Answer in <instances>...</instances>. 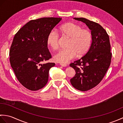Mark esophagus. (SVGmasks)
I'll use <instances>...</instances> for the list:
<instances>
[{
  "mask_svg": "<svg viewBox=\"0 0 123 123\" xmlns=\"http://www.w3.org/2000/svg\"><path fill=\"white\" fill-rule=\"evenodd\" d=\"M60 65H61V66L62 67H66L67 66V65L66 64H62V63H61V64H60Z\"/></svg>",
  "mask_w": 123,
  "mask_h": 123,
  "instance_id": "34e87169",
  "label": "esophagus"
}]
</instances>
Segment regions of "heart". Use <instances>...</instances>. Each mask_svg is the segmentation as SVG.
<instances>
[{
	"mask_svg": "<svg viewBox=\"0 0 123 123\" xmlns=\"http://www.w3.org/2000/svg\"><path fill=\"white\" fill-rule=\"evenodd\" d=\"M60 34L69 38L67 49H61L54 56L55 61L62 64L68 63L77 56H82L89 49L92 35L89 31L82 29L79 25L74 23H67L58 28ZM46 43L50 48L55 50L59 48V35L51 32L46 38Z\"/></svg>",
	"mask_w": 123,
	"mask_h": 123,
	"instance_id": "obj_1",
	"label": "heart"
}]
</instances>
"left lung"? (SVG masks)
Returning <instances> with one entry per match:
<instances>
[{
	"label": "left lung",
	"instance_id": "left-lung-1",
	"mask_svg": "<svg viewBox=\"0 0 123 123\" xmlns=\"http://www.w3.org/2000/svg\"><path fill=\"white\" fill-rule=\"evenodd\" d=\"M85 23L91 30L92 43L88 52L80 59L70 64L75 71L70 79L76 89L85 91L98 85L111 64V53L109 36L100 25L85 18H74Z\"/></svg>",
	"mask_w": 123,
	"mask_h": 123
}]
</instances>
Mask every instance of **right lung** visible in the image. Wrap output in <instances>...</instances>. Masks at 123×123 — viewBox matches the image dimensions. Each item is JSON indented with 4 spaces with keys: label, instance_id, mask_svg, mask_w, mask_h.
Segmentation results:
<instances>
[{
    "label": "right lung",
    "instance_id": "right-lung-1",
    "mask_svg": "<svg viewBox=\"0 0 123 123\" xmlns=\"http://www.w3.org/2000/svg\"><path fill=\"white\" fill-rule=\"evenodd\" d=\"M62 18L44 17L30 20L16 34L9 51L10 63L19 82L36 91L45 86L54 63L43 62L51 58L46 38Z\"/></svg>",
    "mask_w": 123,
    "mask_h": 123
}]
</instances>
